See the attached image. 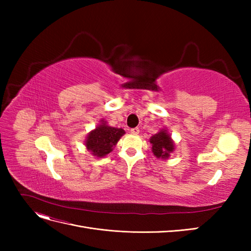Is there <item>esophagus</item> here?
Returning a JSON list of instances; mask_svg holds the SVG:
<instances>
[{
  "label": "esophagus",
  "instance_id": "obj_1",
  "mask_svg": "<svg viewBox=\"0 0 251 251\" xmlns=\"http://www.w3.org/2000/svg\"><path fill=\"white\" fill-rule=\"evenodd\" d=\"M131 133H132L133 135H137V134H139V128H138V127L131 128Z\"/></svg>",
  "mask_w": 251,
  "mask_h": 251
}]
</instances>
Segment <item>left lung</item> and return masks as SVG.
Returning a JSON list of instances; mask_svg holds the SVG:
<instances>
[{
  "mask_svg": "<svg viewBox=\"0 0 251 251\" xmlns=\"http://www.w3.org/2000/svg\"><path fill=\"white\" fill-rule=\"evenodd\" d=\"M150 142L151 144V151H153L154 156L161 159V160L169 159L175 151V142L166 128H161L158 133L151 136Z\"/></svg>",
  "mask_w": 251,
  "mask_h": 251,
  "instance_id": "obj_1",
  "label": "left lung"
}]
</instances>
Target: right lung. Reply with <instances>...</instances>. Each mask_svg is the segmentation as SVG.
I'll return each instance as SVG.
<instances>
[{
  "instance_id": "add662e5",
  "label": "right lung",
  "mask_w": 251,
  "mask_h": 251,
  "mask_svg": "<svg viewBox=\"0 0 251 251\" xmlns=\"http://www.w3.org/2000/svg\"><path fill=\"white\" fill-rule=\"evenodd\" d=\"M100 123L94 130L88 134L85 146L93 156L103 158L114 150L126 132L123 128L110 126L104 119H100Z\"/></svg>"
}]
</instances>
